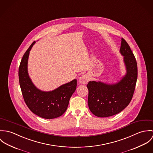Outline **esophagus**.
<instances>
[{
	"label": "esophagus",
	"mask_w": 153,
	"mask_h": 153,
	"mask_svg": "<svg viewBox=\"0 0 153 153\" xmlns=\"http://www.w3.org/2000/svg\"><path fill=\"white\" fill-rule=\"evenodd\" d=\"M89 81V77L87 75H82L79 78V82L81 84H87Z\"/></svg>",
	"instance_id": "34e87169"
}]
</instances>
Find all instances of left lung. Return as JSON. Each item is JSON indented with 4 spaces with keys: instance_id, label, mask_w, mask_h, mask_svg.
<instances>
[{
    "instance_id": "1",
    "label": "left lung",
    "mask_w": 153,
    "mask_h": 153,
    "mask_svg": "<svg viewBox=\"0 0 153 153\" xmlns=\"http://www.w3.org/2000/svg\"><path fill=\"white\" fill-rule=\"evenodd\" d=\"M120 52L124 56L126 73L116 83L89 81L88 104L91 112L98 117H108L117 114L130 104L137 79V64L127 42L121 39Z\"/></svg>"
}]
</instances>
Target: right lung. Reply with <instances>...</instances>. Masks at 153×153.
I'll return each instance as SVG.
<instances>
[{
    "instance_id": "1",
    "label": "right lung",
    "mask_w": 153,
    "mask_h": 153,
    "mask_svg": "<svg viewBox=\"0 0 153 153\" xmlns=\"http://www.w3.org/2000/svg\"><path fill=\"white\" fill-rule=\"evenodd\" d=\"M34 41L22 57L19 68V79L24 101L35 114L45 119H53L61 116L68 108L69 100L76 90V79L50 91H44L32 82L27 71L30 51Z\"/></svg>"
}]
</instances>
